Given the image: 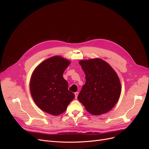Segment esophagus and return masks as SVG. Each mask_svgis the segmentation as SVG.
<instances>
[{
  "label": "esophagus",
  "mask_w": 149,
  "mask_h": 149,
  "mask_svg": "<svg viewBox=\"0 0 149 149\" xmlns=\"http://www.w3.org/2000/svg\"><path fill=\"white\" fill-rule=\"evenodd\" d=\"M74 94H75V98L77 99V97H78V95H79V92H75V93H74Z\"/></svg>",
  "instance_id": "obj_1"
}]
</instances>
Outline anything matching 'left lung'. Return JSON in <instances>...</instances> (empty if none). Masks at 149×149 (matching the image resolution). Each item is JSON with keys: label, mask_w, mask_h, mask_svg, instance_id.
Returning <instances> with one entry per match:
<instances>
[{"label": "left lung", "mask_w": 149, "mask_h": 149, "mask_svg": "<svg viewBox=\"0 0 149 149\" xmlns=\"http://www.w3.org/2000/svg\"><path fill=\"white\" fill-rule=\"evenodd\" d=\"M86 83L78 100L93 115L107 113L118 102L121 92L119 77L109 63L96 58L80 60Z\"/></svg>", "instance_id": "left-lung-1"}]
</instances>
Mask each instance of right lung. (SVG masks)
Returning <instances> with one entry per match:
<instances>
[{"label": "right lung", "mask_w": 149, "mask_h": 149, "mask_svg": "<svg viewBox=\"0 0 149 149\" xmlns=\"http://www.w3.org/2000/svg\"><path fill=\"white\" fill-rule=\"evenodd\" d=\"M70 63L68 59L54 56L39 64L31 75V96L36 105L46 113L54 116L63 113L75 97L63 77Z\"/></svg>", "instance_id": "right-lung-1"}]
</instances>
